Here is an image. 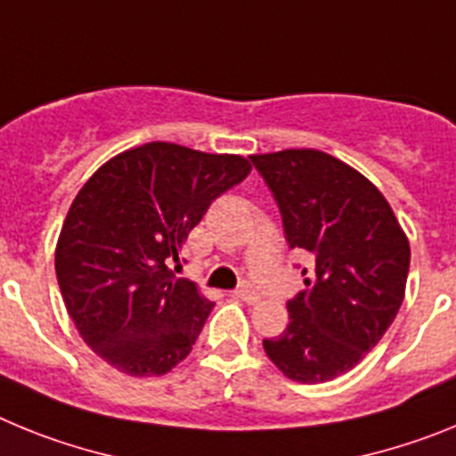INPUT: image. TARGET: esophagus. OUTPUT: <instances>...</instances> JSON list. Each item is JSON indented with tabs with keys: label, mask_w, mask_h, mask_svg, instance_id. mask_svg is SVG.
Masks as SVG:
<instances>
[{
	"label": "esophagus",
	"mask_w": 456,
	"mask_h": 456,
	"mask_svg": "<svg viewBox=\"0 0 456 456\" xmlns=\"http://www.w3.org/2000/svg\"><path fill=\"white\" fill-rule=\"evenodd\" d=\"M235 297L241 301H247V304H257V301H260V294H257L256 289H253V285L248 283H241L240 288L235 289Z\"/></svg>",
	"instance_id": "34e87169"
}]
</instances>
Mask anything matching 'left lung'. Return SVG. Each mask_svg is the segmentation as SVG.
Returning <instances> with one entry per match:
<instances>
[{"label": "left lung", "instance_id": "left-lung-1", "mask_svg": "<svg viewBox=\"0 0 456 456\" xmlns=\"http://www.w3.org/2000/svg\"><path fill=\"white\" fill-rule=\"evenodd\" d=\"M272 191L289 248L310 257L305 289L288 301L289 324L263 340L285 377L322 384L352 370L393 324L411 248L388 200L320 151L251 155Z\"/></svg>", "mask_w": 456, "mask_h": 456}]
</instances>
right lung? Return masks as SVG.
I'll use <instances>...</instances> for the list:
<instances>
[{"label":"right lung","mask_w":456,"mask_h":456,"mask_svg":"<svg viewBox=\"0 0 456 456\" xmlns=\"http://www.w3.org/2000/svg\"><path fill=\"white\" fill-rule=\"evenodd\" d=\"M248 173L240 155L152 141L79 189L56 244V281L84 342L109 365L157 377L187 358L215 304L171 265L212 200Z\"/></svg>","instance_id":"obj_1"}]
</instances>
